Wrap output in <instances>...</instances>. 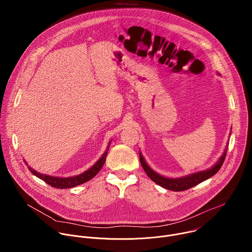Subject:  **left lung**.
Here are the masks:
<instances>
[{
    "mask_svg": "<svg viewBox=\"0 0 252 252\" xmlns=\"http://www.w3.org/2000/svg\"><path fill=\"white\" fill-rule=\"evenodd\" d=\"M217 74H219V72H217ZM227 146H228V144H226L224 152L222 153V155L220 156L218 161L213 167H211L207 170L196 172V173H193V174H190V175H187L184 177H180V178H166L164 176L159 175L158 173L153 171L147 165L142 152H140V161H141V164H142L146 175L150 178V180H153L155 183H157L158 185H160L161 187H163L165 189H169L172 191H184V190H187L205 180H209L210 178H212L213 176L216 175V173L220 170V168L223 165V162L225 160L226 153H227V151H226Z\"/></svg>",
    "mask_w": 252,
    "mask_h": 252,
    "instance_id": "8db88e82",
    "label": "left lung"
}]
</instances>
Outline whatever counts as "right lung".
<instances>
[{"mask_svg": "<svg viewBox=\"0 0 252 252\" xmlns=\"http://www.w3.org/2000/svg\"><path fill=\"white\" fill-rule=\"evenodd\" d=\"M111 141L108 143V147L106 149V151L103 153V155L101 156V158L91 167L89 168L87 171H85L84 173L80 174V175H77V176H73V177H68V178H60V177H53V176H48V175H43V174H40L38 172H36V170H34L33 168H31L30 166H27L29 171L34 175L36 176V178L40 179L41 180H43L44 182H46L47 184H49L50 186L52 187H55V188H59V189H67V188H72L74 186H77V185H80L82 183H85L87 182L88 180H92L98 173L99 171L102 169V167L104 166L105 162H106V158L108 156V148H109V145H110ZM25 161V160H24ZM26 165L27 162L25 161Z\"/></svg>", "mask_w": 252, "mask_h": 252, "instance_id": "1", "label": "right lung"}]
</instances>
